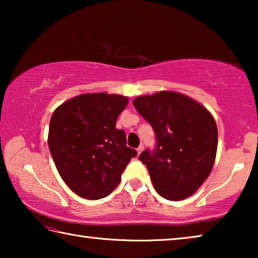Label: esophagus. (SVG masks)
I'll return each instance as SVG.
<instances>
[{
    "label": "esophagus",
    "mask_w": 258,
    "mask_h": 258,
    "mask_svg": "<svg viewBox=\"0 0 258 258\" xmlns=\"http://www.w3.org/2000/svg\"><path fill=\"white\" fill-rule=\"evenodd\" d=\"M143 149H145V147H143L142 145H141V146H140V147L138 148V149H137V151H138V155H140V154H141V152L143 151Z\"/></svg>",
    "instance_id": "esophagus-1"
}]
</instances>
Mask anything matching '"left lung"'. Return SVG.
<instances>
[{
  "mask_svg": "<svg viewBox=\"0 0 258 258\" xmlns=\"http://www.w3.org/2000/svg\"><path fill=\"white\" fill-rule=\"evenodd\" d=\"M133 104L156 134V149L139 157L155 190L172 202L190 197L207 180L215 163L217 126L212 113L173 91L141 95Z\"/></svg>",
  "mask_w": 258,
  "mask_h": 258,
  "instance_id": "left-lung-1",
  "label": "left lung"
}]
</instances>
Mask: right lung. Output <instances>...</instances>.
Instances as JSON below:
<instances>
[{"mask_svg":"<svg viewBox=\"0 0 258 258\" xmlns=\"http://www.w3.org/2000/svg\"><path fill=\"white\" fill-rule=\"evenodd\" d=\"M128 98L85 93L67 100L50 120L47 143L61 178L82 198L107 197L137 150L126 147L123 130L116 128Z\"/></svg>","mask_w":258,"mask_h":258,"instance_id":"add662e5","label":"right lung"}]
</instances>
